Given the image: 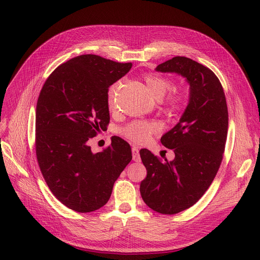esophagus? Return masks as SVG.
<instances>
[{
    "mask_svg": "<svg viewBox=\"0 0 260 260\" xmlns=\"http://www.w3.org/2000/svg\"><path fill=\"white\" fill-rule=\"evenodd\" d=\"M132 154H133V160L136 162H140L141 158L139 155V149L137 146H133L132 147Z\"/></svg>",
    "mask_w": 260,
    "mask_h": 260,
    "instance_id": "34e87169",
    "label": "esophagus"
}]
</instances>
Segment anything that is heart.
<instances>
[{"mask_svg": "<svg viewBox=\"0 0 260 260\" xmlns=\"http://www.w3.org/2000/svg\"><path fill=\"white\" fill-rule=\"evenodd\" d=\"M144 82L148 92L151 93L153 98L156 100H161L165 97L166 93L172 88V82L167 78H163L158 75L148 74L144 76ZM116 85L109 87L107 92V103L109 107L114 105ZM184 105V97L181 94H175L171 97L168 101V109L171 114L179 112ZM157 125L155 123H149L146 121H135L128 124L124 129L123 134L125 137L133 140L134 142L142 143L145 142L151 135L156 132Z\"/></svg>", "mask_w": 260, "mask_h": 260, "instance_id": "obj_1", "label": "heart"}]
</instances>
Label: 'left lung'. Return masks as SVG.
<instances>
[{"instance_id": "obj_1", "label": "left lung", "mask_w": 260, "mask_h": 260, "mask_svg": "<svg viewBox=\"0 0 260 260\" xmlns=\"http://www.w3.org/2000/svg\"><path fill=\"white\" fill-rule=\"evenodd\" d=\"M155 71L179 75L189 85L181 118L160 139L175 158L163 161L146 148L140 151L147 171L140 184L143 201L160 214L174 215L194 206L215 178L226 141L228 106L216 75L192 59L175 57Z\"/></svg>"}]
</instances>
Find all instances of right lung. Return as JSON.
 <instances>
[{"mask_svg":"<svg viewBox=\"0 0 260 260\" xmlns=\"http://www.w3.org/2000/svg\"><path fill=\"white\" fill-rule=\"evenodd\" d=\"M132 66L82 54L57 67L41 89L37 159L52 194L71 210L88 213L102 208L132 160L129 144L117 136L103 152L94 154L87 144L109 123V86Z\"/></svg>","mask_w":260,"mask_h":260,"instance_id":"right-lung-1","label":"right lung"}]
</instances>
